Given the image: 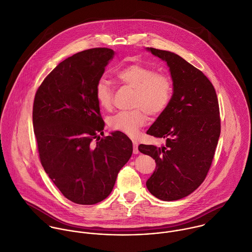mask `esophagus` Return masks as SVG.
<instances>
[{"mask_svg":"<svg viewBox=\"0 0 252 252\" xmlns=\"http://www.w3.org/2000/svg\"><path fill=\"white\" fill-rule=\"evenodd\" d=\"M133 143V154H138L139 151H138V143L137 141H132Z\"/></svg>","mask_w":252,"mask_h":252,"instance_id":"obj_1","label":"esophagus"}]
</instances>
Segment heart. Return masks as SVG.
<instances>
[{
  "instance_id": "b5f03b06",
  "label": "heart",
  "mask_w": 252,
  "mask_h": 252,
  "mask_svg": "<svg viewBox=\"0 0 252 252\" xmlns=\"http://www.w3.org/2000/svg\"><path fill=\"white\" fill-rule=\"evenodd\" d=\"M117 78L123 85L134 90L131 107L135 109L110 117L109 126L133 136L144 126L146 114L155 118L168 109L173 96V81L167 73L139 63H130L119 70ZM95 96L102 108L111 109L114 90L105 79L96 83Z\"/></svg>"
}]
</instances>
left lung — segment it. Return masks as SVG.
I'll use <instances>...</instances> for the list:
<instances>
[{"label": "left lung", "mask_w": 252, "mask_h": 252, "mask_svg": "<svg viewBox=\"0 0 252 252\" xmlns=\"http://www.w3.org/2000/svg\"><path fill=\"white\" fill-rule=\"evenodd\" d=\"M148 50L167 62L174 93L168 109L147 130L166 143L161 147L140 144L138 150L157 165L146 183L148 190L161 200L173 201L193 192L209 172L221 132L219 102L201 70L175 53Z\"/></svg>", "instance_id": "8db88e82"}]
</instances>
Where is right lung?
Listing matches in <instances>:
<instances>
[{
    "instance_id": "obj_1",
    "label": "right lung",
    "mask_w": 252,
    "mask_h": 252,
    "mask_svg": "<svg viewBox=\"0 0 252 252\" xmlns=\"http://www.w3.org/2000/svg\"><path fill=\"white\" fill-rule=\"evenodd\" d=\"M113 56L112 49L93 48L68 57L45 77L34 97L40 162L63 195L77 204L107 198L132 154V142L125 133L104 136L95 96L96 83Z\"/></svg>"
}]
</instances>
